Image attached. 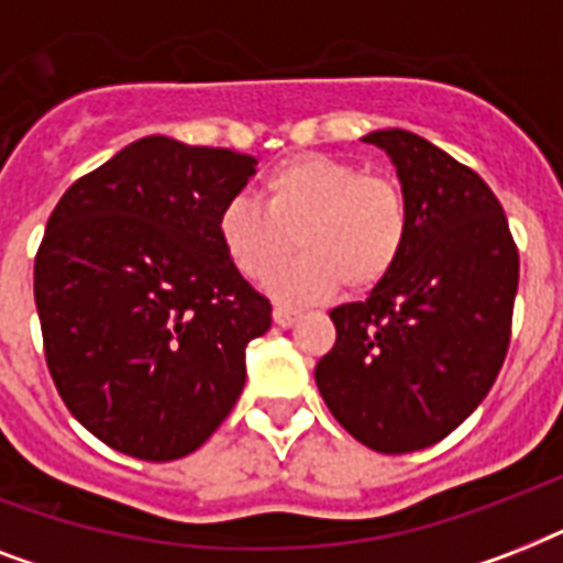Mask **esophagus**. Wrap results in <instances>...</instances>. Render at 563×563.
<instances>
[{
	"mask_svg": "<svg viewBox=\"0 0 563 563\" xmlns=\"http://www.w3.org/2000/svg\"><path fill=\"white\" fill-rule=\"evenodd\" d=\"M300 312L291 307H274V324L277 327H291L298 324Z\"/></svg>",
	"mask_w": 563,
	"mask_h": 563,
	"instance_id": "34e87169",
	"label": "esophagus"
}]
</instances>
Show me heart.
Segmentation results:
<instances>
[{"mask_svg": "<svg viewBox=\"0 0 563 563\" xmlns=\"http://www.w3.org/2000/svg\"><path fill=\"white\" fill-rule=\"evenodd\" d=\"M221 251L245 280H274L283 300H316L344 283L371 291L400 265L411 236L409 198L391 175L330 154H295L263 178V207L230 198L216 219Z\"/></svg>", "mask_w": 563, "mask_h": 563, "instance_id": "heart-1", "label": "heart"}]
</instances>
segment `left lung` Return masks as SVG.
Here are the masks:
<instances>
[{
  "label": "left lung",
  "mask_w": 563,
  "mask_h": 563,
  "mask_svg": "<svg viewBox=\"0 0 563 563\" xmlns=\"http://www.w3.org/2000/svg\"><path fill=\"white\" fill-rule=\"evenodd\" d=\"M409 198L400 265L365 300L330 312L335 344L316 383L333 418L376 453L438 444L506 362L520 254L485 180L411 131H374Z\"/></svg>",
  "instance_id": "1"
}]
</instances>
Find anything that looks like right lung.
<instances>
[{
    "mask_svg": "<svg viewBox=\"0 0 563 563\" xmlns=\"http://www.w3.org/2000/svg\"><path fill=\"white\" fill-rule=\"evenodd\" d=\"M254 166L143 136L48 216L34 256L48 374L73 418L119 453L184 459L236 406L272 303L230 265L216 219Z\"/></svg>",
    "mask_w": 563,
    "mask_h": 563,
    "instance_id": "right-lung-1",
    "label": "right lung"
}]
</instances>
